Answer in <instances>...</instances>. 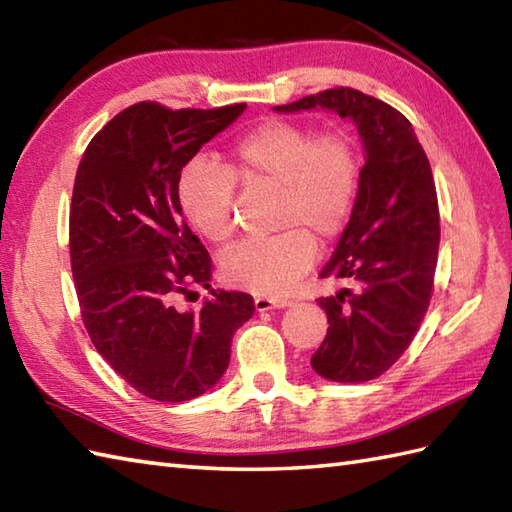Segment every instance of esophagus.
Here are the masks:
<instances>
[{
  "instance_id": "1",
  "label": "esophagus",
  "mask_w": 512,
  "mask_h": 512,
  "mask_svg": "<svg viewBox=\"0 0 512 512\" xmlns=\"http://www.w3.org/2000/svg\"><path fill=\"white\" fill-rule=\"evenodd\" d=\"M295 306V301L281 299V297H257L255 299V310L257 312H268V310H281Z\"/></svg>"
}]
</instances>
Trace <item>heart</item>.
Masks as SVG:
<instances>
[{"mask_svg": "<svg viewBox=\"0 0 512 512\" xmlns=\"http://www.w3.org/2000/svg\"><path fill=\"white\" fill-rule=\"evenodd\" d=\"M231 171L195 158L178 178V202L204 239L222 244L233 233L235 178L244 187H277V226L286 231L250 237L222 255L228 284L262 297L284 295L314 262V239L330 242L350 220L361 162L343 132L314 134L292 121H268L233 145Z\"/></svg>", "mask_w": 512, "mask_h": 512, "instance_id": "obj_1", "label": "heart"}]
</instances>
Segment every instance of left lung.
I'll return each instance as SVG.
<instances>
[{"label":"left lung","instance_id":"left-lung-1","mask_svg":"<svg viewBox=\"0 0 512 512\" xmlns=\"http://www.w3.org/2000/svg\"><path fill=\"white\" fill-rule=\"evenodd\" d=\"M308 110L352 121L365 149L350 222L321 270L343 288L319 299L330 328L310 365L334 383H365L398 361L427 314L440 244L436 184L411 123L391 105L334 88L275 107Z\"/></svg>","mask_w":512,"mask_h":512}]
</instances>
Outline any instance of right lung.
Instances as JSON below:
<instances>
[{
  "label": "right lung",
  "instance_id": "add662e5",
  "mask_svg": "<svg viewBox=\"0 0 512 512\" xmlns=\"http://www.w3.org/2000/svg\"><path fill=\"white\" fill-rule=\"evenodd\" d=\"M136 103L85 149L70 209V259L90 339L140 394L184 402L209 391L231 361L237 328L253 317L246 292L211 290L198 310L176 295L211 288V257L182 220V167L244 114ZM198 295V292H195Z\"/></svg>",
  "mask_w": 512,
  "mask_h": 512
}]
</instances>
